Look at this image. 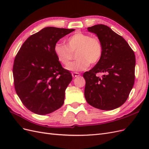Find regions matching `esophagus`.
<instances>
[{"label": "esophagus", "instance_id": "esophagus-1", "mask_svg": "<svg viewBox=\"0 0 149 149\" xmlns=\"http://www.w3.org/2000/svg\"><path fill=\"white\" fill-rule=\"evenodd\" d=\"M80 75V74L79 73H72V76H73V78H75V77H78V76H79Z\"/></svg>", "mask_w": 149, "mask_h": 149}]
</instances>
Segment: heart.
<instances>
[{
  "label": "heart",
  "instance_id": "1",
  "mask_svg": "<svg viewBox=\"0 0 149 149\" xmlns=\"http://www.w3.org/2000/svg\"><path fill=\"white\" fill-rule=\"evenodd\" d=\"M53 51L62 65L67 66L70 71H79L86 70L91 63L97 64L101 60L103 48L100 40L83 32H76L66 40V45L56 42ZM76 51L77 60L69 64Z\"/></svg>",
  "mask_w": 149,
  "mask_h": 149
}]
</instances>
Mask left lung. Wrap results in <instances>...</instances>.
I'll return each instance as SVG.
<instances>
[{
  "mask_svg": "<svg viewBox=\"0 0 149 149\" xmlns=\"http://www.w3.org/2000/svg\"><path fill=\"white\" fill-rule=\"evenodd\" d=\"M97 35L103 53L100 62L83 74L84 96L89 104L101 110L116 109L127 100L135 80L136 56L128 43L105 25L88 27ZM102 72L101 78L97 75Z\"/></svg>",
  "mask_w": 149,
  "mask_h": 149,
  "instance_id": "left-lung-1",
  "label": "left lung"
}]
</instances>
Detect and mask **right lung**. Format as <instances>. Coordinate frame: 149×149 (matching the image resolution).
Instances as JSON below:
<instances>
[{"label": "right lung", "mask_w": 149, "mask_h": 149, "mask_svg": "<svg viewBox=\"0 0 149 149\" xmlns=\"http://www.w3.org/2000/svg\"><path fill=\"white\" fill-rule=\"evenodd\" d=\"M74 29L44 28L25 40L13 66L15 91L33 113L45 115L64 103L65 90L72 80L53 51L55 44Z\"/></svg>", "instance_id": "obj_1"}]
</instances>
